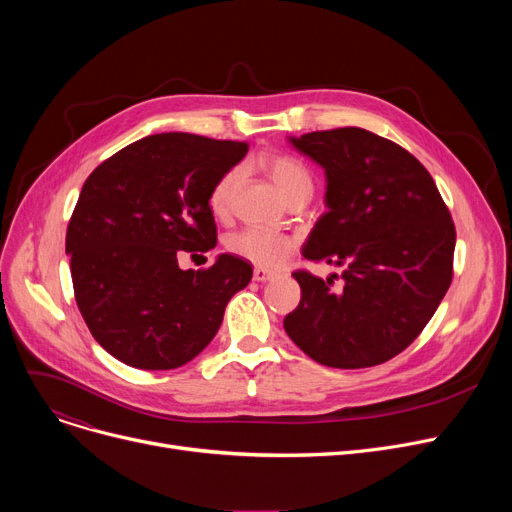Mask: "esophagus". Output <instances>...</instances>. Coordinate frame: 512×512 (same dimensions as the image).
Segmentation results:
<instances>
[{
	"label": "esophagus",
	"instance_id": "obj_1",
	"mask_svg": "<svg viewBox=\"0 0 512 512\" xmlns=\"http://www.w3.org/2000/svg\"><path fill=\"white\" fill-rule=\"evenodd\" d=\"M274 276H276L274 272L263 270V267H255V270H253V280L255 282H267V280H272Z\"/></svg>",
	"mask_w": 512,
	"mask_h": 512
}]
</instances>
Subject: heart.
<instances>
[{"label":"heart","instance_id":"1","mask_svg":"<svg viewBox=\"0 0 512 512\" xmlns=\"http://www.w3.org/2000/svg\"><path fill=\"white\" fill-rule=\"evenodd\" d=\"M259 168L270 178L280 195L294 203L299 199H311L313 195V178L307 166L299 157L288 153H265L259 157ZM240 182V170H228L224 176L218 178L209 191V209L215 218H228L232 209V199L236 193V186ZM226 247L232 255L247 259L259 267L267 270H276L294 251V240L286 234L267 232L259 228H247L236 232L228 238Z\"/></svg>","mask_w":512,"mask_h":512}]
</instances>
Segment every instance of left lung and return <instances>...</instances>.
I'll use <instances>...</instances> for the list:
<instances>
[{
  "label": "left lung",
  "instance_id": "obj_1",
  "mask_svg": "<svg viewBox=\"0 0 512 512\" xmlns=\"http://www.w3.org/2000/svg\"><path fill=\"white\" fill-rule=\"evenodd\" d=\"M290 143L328 180V211L303 255L344 272L338 290V276L294 272L301 303L284 317V330L321 365L386 363L421 334L452 282L450 211L417 157L365 128L319 130Z\"/></svg>",
  "mask_w": 512,
  "mask_h": 512
}]
</instances>
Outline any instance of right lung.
I'll return each mask as SVG.
<instances>
[{
	"instance_id": "add662e5",
	"label": "right lung",
	"mask_w": 512,
	"mask_h": 512,
	"mask_svg": "<svg viewBox=\"0 0 512 512\" xmlns=\"http://www.w3.org/2000/svg\"><path fill=\"white\" fill-rule=\"evenodd\" d=\"M247 143L161 132L114 153L85 180L66 232L74 299L93 338L137 369H176L218 334L251 282L247 259L180 270L218 242L209 191Z\"/></svg>"
}]
</instances>
